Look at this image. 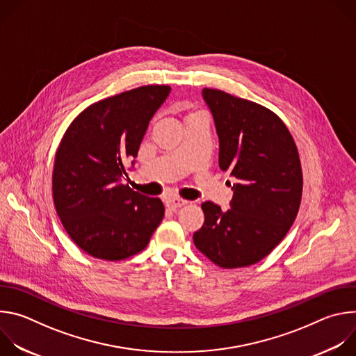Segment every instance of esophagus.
Here are the masks:
<instances>
[{
    "instance_id": "obj_1",
    "label": "esophagus",
    "mask_w": 356,
    "mask_h": 356,
    "mask_svg": "<svg viewBox=\"0 0 356 356\" xmlns=\"http://www.w3.org/2000/svg\"><path fill=\"white\" fill-rule=\"evenodd\" d=\"M184 204H187V201L186 200H183V198H169L168 201H166V207L169 209V210H177V209H180V207H183Z\"/></svg>"
}]
</instances>
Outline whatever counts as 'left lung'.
Masks as SVG:
<instances>
[{
    "mask_svg": "<svg viewBox=\"0 0 356 356\" xmlns=\"http://www.w3.org/2000/svg\"><path fill=\"white\" fill-rule=\"evenodd\" d=\"M202 98L216 124L220 168L236 183L229 210L202 202L206 220L193 241L224 269L249 266L268 257L296 220L302 191L298 152L270 110L216 88L202 90Z\"/></svg>",
    "mask_w": 356,
    "mask_h": 356,
    "instance_id": "left-lung-1",
    "label": "left lung"
}]
</instances>
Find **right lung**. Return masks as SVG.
I'll return each mask as SVG.
<instances>
[{"label": "right lung", "instance_id": "right-lung-1", "mask_svg": "<svg viewBox=\"0 0 356 356\" xmlns=\"http://www.w3.org/2000/svg\"><path fill=\"white\" fill-rule=\"evenodd\" d=\"M170 90L142 86L101 99L80 113L62 138L52 180L56 213L74 243L94 258L135 255L163 220L161 198L134 191L122 180Z\"/></svg>", "mask_w": 356, "mask_h": 356}]
</instances>
